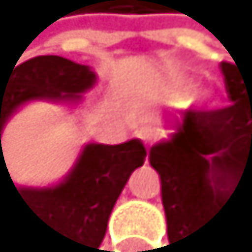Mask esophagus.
<instances>
[{
    "label": "esophagus",
    "mask_w": 252,
    "mask_h": 252,
    "mask_svg": "<svg viewBox=\"0 0 252 252\" xmlns=\"http://www.w3.org/2000/svg\"><path fill=\"white\" fill-rule=\"evenodd\" d=\"M139 134H141V139L145 141V145H152V143L156 141V136H158V134H156V130H152V128H143V130H141Z\"/></svg>",
    "instance_id": "1"
}]
</instances>
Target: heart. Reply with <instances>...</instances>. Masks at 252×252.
I'll return each instance as SVG.
<instances>
[{
  "label": "heart",
  "instance_id": "1",
  "mask_svg": "<svg viewBox=\"0 0 252 252\" xmlns=\"http://www.w3.org/2000/svg\"><path fill=\"white\" fill-rule=\"evenodd\" d=\"M193 88H196V86H193V82L189 77L179 75V73H172L164 80V94H166V98L170 103L188 105L191 100L200 111H206V109H211V107H215L213 94H208V92H198V94H193Z\"/></svg>",
  "mask_w": 252,
  "mask_h": 252
}]
</instances>
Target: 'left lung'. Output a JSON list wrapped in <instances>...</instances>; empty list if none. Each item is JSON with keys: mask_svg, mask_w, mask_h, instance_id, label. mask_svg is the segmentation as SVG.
<instances>
[{"mask_svg": "<svg viewBox=\"0 0 252 252\" xmlns=\"http://www.w3.org/2000/svg\"><path fill=\"white\" fill-rule=\"evenodd\" d=\"M221 71L232 105L166 118L170 134L149 149L172 252L202 249L200 234L213 215L236 189L252 188V64L221 63Z\"/></svg>", "mask_w": 252, "mask_h": 252, "instance_id": "left-lung-1", "label": "left lung"}]
</instances>
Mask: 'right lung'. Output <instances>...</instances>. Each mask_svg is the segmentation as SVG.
<instances>
[{"instance_id":"add662e5","label":"right lung","mask_w":252,"mask_h":252,"mask_svg":"<svg viewBox=\"0 0 252 252\" xmlns=\"http://www.w3.org/2000/svg\"><path fill=\"white\" fill-rule=\"evenodd\" d=\"M94 84L92 67L63 56H35L16 69H0V198L18 200L27 208L44 227L50 252L100 251L116 200L132 170L145 162V145L141 139L120 145L86 143L59 183L16 185L5 166L1 132L25 105L48 100L73 109Z\"/></svg>"}]
</instances>
